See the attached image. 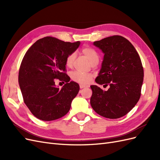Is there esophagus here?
<instances>
[{
	"mask_svg": "<svg viewBox=\"0 0 160 160\" xmlns=\"http://www.w3.org/2000/svg\"><path fill=\"white\" fill-rule=\"evenodd\" d=\"M79 86H80V88H81V89H83V88H88V86L83 85V84H80Z\"/></svg>",
	"mask_w": 160,
	"mask_h": 160,
	"instance_id": "obj_1",
	"label": "esophagus"
}]
</instances>
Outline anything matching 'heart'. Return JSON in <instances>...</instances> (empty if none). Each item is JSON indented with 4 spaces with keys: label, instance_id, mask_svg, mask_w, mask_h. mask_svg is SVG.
Instances as JSON below:
<instances>
[{
    "label": "heart",
    "instance_id": "heart-1",
    "mask_svg": "<svg viewBox=\"0 0 160 160\" xmlns=\"http://www.w3.org/2000/svg\"><path fill=\"white\" fill-rule=\"evenodd\" d=\"M81 52L86 56L91 64H95L99 61V55L94 49L90 47H85L81 49ZM75 59V54L71 52L67 55L65 59V65L67 67H72L73 66ZM71 79L81 84H88L93 79V75L91 73H85L80 71H74L71 72Z\"/></svg>",
    "mask_w": 160,
    "mask_h": 160
}]
</instances>
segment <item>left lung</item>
Returning a JSON list of instances; mask_svg holds the SVG:
<instances>
[{"label": "left lung", "instance_id": "1", "mask_svg": "<svg viewBox=\"0 0 160 160\" xmlns=\"http://www.w3.org/2000/svg\"><path fill=\"white\" fill-rule=\"evenodd\" d=\"M93 44L105 54L95 81L109 85V89L103 91L91 85V105L104 118H122L134 108L141 96L143 80L141 59L133 45L122 36L106 37Z\"/></svg>", "mask_w": 160, "mask_h": 160}]
</instances>
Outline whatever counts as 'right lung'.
<instances>
[{
  "label": "right lung",
  "instance_id": "add662e5",
  "mask_svg": "<svg viewBox=\"0 0 160 160\" xmlns=\"http://www.w3.org/2000/svg\"><path fill=\"white\" fill-rule=\"evenodd\" d=\"M80 45L52 37L37 41L28 49L18 72V83L24 103L32 114L42 121H52L65 115L79 85L69 81L65 59ZM58 79L66 84L61 90L55 86Z\"/></svg>",
  "mask_w": 160,
  "mask_h": 160
}]
</instances>
